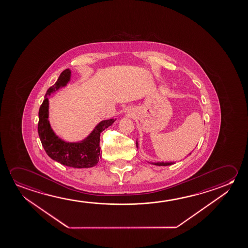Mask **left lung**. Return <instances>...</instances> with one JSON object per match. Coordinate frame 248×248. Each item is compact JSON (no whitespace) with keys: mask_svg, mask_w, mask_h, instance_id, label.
Segmentation results:
<instances>
[{"mask_svg":"<svg viewBox=\"0 0 248 248\" xmlns=\"http://www.w3.org/2000/svg\"><path fill=\"white\" fill-rule=\"evenodd\" d=\"M137 148H138V141L137 140ZM191 155V153H190L188 155ZM149 163H151L153 165H156V166H170V165L174 164L175 162L174 161H168V162H164V161H158V162H149Z\"/></svg>","mask_w":248,"mask_h":248,"instance_id":"8db88e82","label":"left lung"}]
</instances>
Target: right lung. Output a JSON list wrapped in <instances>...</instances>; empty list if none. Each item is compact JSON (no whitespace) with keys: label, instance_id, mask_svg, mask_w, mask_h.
Returning a JSON list of instances; mask_svg holds the SVG:
<instances>
[{"label":"right lung","instance_id":"1","mask_svg":"<svg viewBox=\"0 0 248 248\" xmlns=\"http://www.w3.org/2000/svg\"><path fill=\"white\" fill-rule=\"evenodd\" d=\"M71 78V71L67 69L61 73L57 82L46 92L45 99L38 111V132L46 154L57 162L75 168H93L101 157L99 147L100 134L116 121V118L102 120L88 137L80 141H66L54 132L49 121V99L47 96L65 87Z\"/></svg>","mask_w":248,"mask_h":248}]
</instances>
